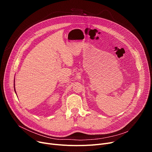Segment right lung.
Wrapping results in <instances>:
<instances>
[{"mask_svg": "<svg viewBox=\"0 0 152 152\" xmlns=\"http://www.w3.org/2000/svg\"><path fill=\"white\" fill-rule=\"evenodd\" d=\"M14 86H15V83H14ZM14 88H15V86H14ZM15 92H16V91H15ZM16 94H17V93H16Z\"/></svg>", "mask_w": 152, "mask_h": 152, "instance_id": "right-lung-1", "label": "right lung"}]
</instances>
